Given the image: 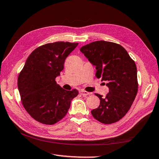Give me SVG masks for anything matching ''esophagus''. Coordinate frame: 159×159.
Instances as JSON below:
<instances>
[{
	"mask_svg": "<svg viewBox=\"0 0 159 159\" xmlns=\"http://www.w3.org/2000/svg\"><path fill=\"white\" fill-rule=\"evenodd\" d=\"M80 93L81 95H83V96H86V95H88L90 94L89 93V92H87V91H84V90L80 91Z\"/></svg>",
	"mask_w": 159,
	"mask_h": 159,
	"instance_id": "34e87169",
	"label": "esophagus"
}]
</instances>
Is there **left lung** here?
Instances as JSON below:
<instances>
[{
	"mask_svg": "<svg viewBox=\"0 0 159 159\" xmlns=\"http://www.w3.org/2000/svg\"><path fill=\"white\" fill-rule=\"evenodd\" d=\"M80 51L95 66V76L106 81L109 93H98L100 104L91 114L104 124L116 123L127 113L138 93L137 68L127 51L119 44L99 40L82 47Z\"/></svg>",
	"mask_w": 159,
	"mask_h": 159,
	"instance_id": "1",
	"label": "left lung"
}]
</instances>
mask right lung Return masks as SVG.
Segmentation results:
<instances>
[{
  "label": "right lung",
  "mask_w": 159,
  "mask_h": 159,
  "mask_svg": "<svg viewBox=\"0 0 159 159\" xmlns=\"http://www.w3.org/2000/svg\"><path fill=\"white\" fill-rule=\"evenodd\" d=\"M78 43H47L32 51L17 79L21 103L33 119L45 125L57 123L67 114L76 89L65 90L55 81L66 58Z\"/></svg>",
  "instance_id": "1"
}]
</instances>
